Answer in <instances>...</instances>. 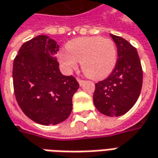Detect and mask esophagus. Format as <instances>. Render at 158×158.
<instances>
[{
  "label": "esophagus",
  "instance_id": "34e87169",
  "mask_svg": "<svg viewBox=\"0 0 158 158\" xmlns=\"http://www.w3.org/2000/svg\"><path fill=\"white\" fill-rule=\"evenodd\" d=\"M78 82H79V85L80 86H82L83 85H84V83H85V80H83V79H78Z\"/></svg>",
  "mask_w": 158,
  "mask_h": 158
}]
</instances>
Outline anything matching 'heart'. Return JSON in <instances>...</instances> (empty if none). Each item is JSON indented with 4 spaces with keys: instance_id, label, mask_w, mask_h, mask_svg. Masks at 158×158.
<instances>
[{
    "instance_id": "b5f03b06",
    "label": "heart",
    "mask_w": 158,
    "mask_h": 158,
    "mask_svg": "<svg viewBox=\"0 0 158 158\" xmlns=\"http://www.w3.org/2000/svg\"><path fill=\"white\" fill-rule=\"evenodd\" d=\"M67 51H60L58 60L67 73L75 69L79 61L84 73L93 79H103L112 73L117 60L114 42L102 37H83L70 41Z\"/></svg>"
}]
</instances>
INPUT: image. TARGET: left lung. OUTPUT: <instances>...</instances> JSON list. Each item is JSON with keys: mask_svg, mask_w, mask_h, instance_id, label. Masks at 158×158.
I'll return each instance as SVG.
<instances>
[{"mask_svg": "<svg viewBox=\"0 0 158 158\" xmlns=\"http://www.w3.org/2000/svg\"><path fill=\"white\" fill-rule=\"evenodd\" d=\"M116 44L117 61L107 79L95 85L93 102L107 116H120L132 109L140 94L143 72L137 49L124 38L110 34Z\"/></svg>", "mask_w": 158, "mask_h": 158, "instance_id": "obj_1", "label": "left lung"}]
</instances>
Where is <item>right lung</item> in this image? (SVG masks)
Masks as SVG:
<instances>
[{
  "mask_svg": "<svg viewBox=\"0 0 158 158\" xmlns=\"http://www.w3.org/2000/svg\"><path fill=\"white\" fill-rule=\"evenodd\" d=\"M54 39L40 35L22 45L14 60L13 79L18 104L27 117L44 126L67 120L79 85L60 71Z\"/></svg>",
  "mask_w": 158,
  "mask_h": 158,
  "instance_id": "obj_1",
  "label": "right lung"
}]
</instances>
